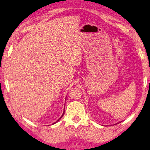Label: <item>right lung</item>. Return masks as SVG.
Here are the masks:
<instances>
[{
  "label": "right lung",
  "instance_id": "1",
  "mask_svg": "<svg viewBox=\"0 0 150 150\" xmlns=\"http://www.w3.org/2000/svg\"><path fill=\"white\" fill-rule=\"evenodd\" d=\"M64 113H63V114H62V116H61V117H60V119H59V120H60V118H61V117H62V116H63V115H64ZM59 120H57V121H56V122H55V123H56V122H58V121H59ZM55 123H54V124H55Z\"/></svg>",
  "mask_w": 150,
  "mask_h": 150
}]
</instances>
